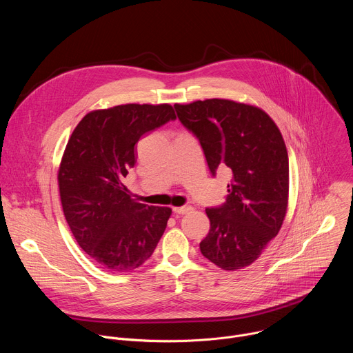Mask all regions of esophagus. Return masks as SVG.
Instances as JSON below:
<instances>
[{"label":"esophagus","mask_w":353,"mask_h":353,"mask_svg":"<svg viewBox=\"0 0 353 353\" xmlns=\"http://www.w3.org/2000/svg\"><path fill=\"white\" fill-rule=\"evenodd\" d=\"M192 211V207H176V208H173V212L174 214H180V215H184V214H188V212H191Z\"/></svg>","instance_id":"esophagus-1"}]
</instances>
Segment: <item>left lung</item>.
I'll return each instance as SVG.
<instances>
[{
  "label": "left lung",
  "instance_id": "1",
  "mask_svg": "<svg viewBox=\"0 0 353 353\" xmlns=\"http://www.w3.org/2000/svg\"><path fill=\"white\" fill-rule=\"evenodd\" d=\"M174 109L203 146L212 176L218 168L232 172L226 203L205 210L211 229L199 243L201 253L225 271L253 264L288 210L289 159L279 128L260 108L228 99Z\"/></svg>",
  "mask_w": 353,
  "mask_h": 353
}]
</instances>
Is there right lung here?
Segmentation results:
<instances>
[{"instance_id": "obj_1", "label": "right lung", "mask_w": 353, "mask_h": 353, "mask_svg": "<svg viewBox=\"0 0 353 353\" xmlns=\"http://www.w3.org/2000/svg\"><path fill=\"white\" fill-rule=\"evenodd\" d=\"M170 120L168 103L120 105L88 113L68 139L59 169L61 205L77 243L100 268H138L166 229L172 210L137 203L123 180L139 138Z\"/></svg>"}]
</instances>
